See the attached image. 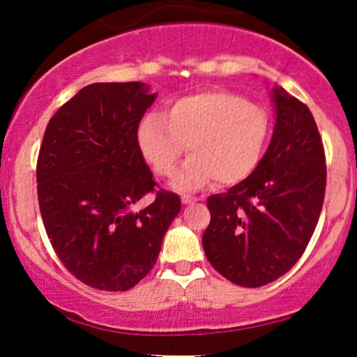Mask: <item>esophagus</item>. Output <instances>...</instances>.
Masks as SVG:
<instances>
[{
    "mask_svg": "<svg viewBox=\"0 0 357 357\" xmlns=\"http://www.w3.org/2000/svg\"><path fill=\"white\" fill-rule=\"evenodd\" d=\"M199 202V198H196V196H191V195H183L181 196V203L183 204H191V203H196Z\"/></svg>",
    "mask_w": 357,
    "mask_h": 357,
    "instance_id": "34e87169",
    "label": "esophagus"
}]
</instances>
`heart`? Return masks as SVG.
Listing matches in <instances>:
<instances>
[{"label": "heart", "instance_id": "b5f03b06", "mask_svg": "<svg viewBox=\"0 0 357 357\" xmlns=\"http://www.w3.org/2000/svg\"><path fill=\"white\" fill-rule=\"evenodd\" d=\"M270 136L268 112L238 93L211 89L179 97L165 117L147 114L137 126V147L158 176L167 178L186 147L191 155L173 179L176 190H196L216 179L241 183L257 169Z\"/></svg>", "mask_w": 357, "mask_h": 357}]
</instances>
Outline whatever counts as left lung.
<instances>
[{
  "mask_svg": "<svg viewBox=\"0 0 357 357\" xmlns=\"http://www.w3.org/2000/svg\"><path fill=\"white\" fill-rule=\"evenodd\" d=\"M275 127L260 165L228 192L208 198L203 248L213 268L240 287H261L297 264L326 195V154L309 107L272 90Z\"/></svg>",
  "mask_w": 357,
  "mask_h": 357,
  "instance_id": "obj_1",
  "label": "left lung"
}]
</instances>
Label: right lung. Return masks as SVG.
<instances>
[{"label": "right lung", "mask_w": 357, "mask_h": 357, "mask_svg": "<svg viewBox=\"0 0 357 357\" xmlns=\"http://www.w3.org/2000/svg\"><path fill=\"white\" fill-rule=\"evenodd\" d=\"M155 93L142 82L92 84L56 110L38 162L45 230L65 268L93 289L124 292L144 278L181 210L159 190L137 147V126Z\"/></svg>", "instance_id": "add662e5"}]
</instances>
